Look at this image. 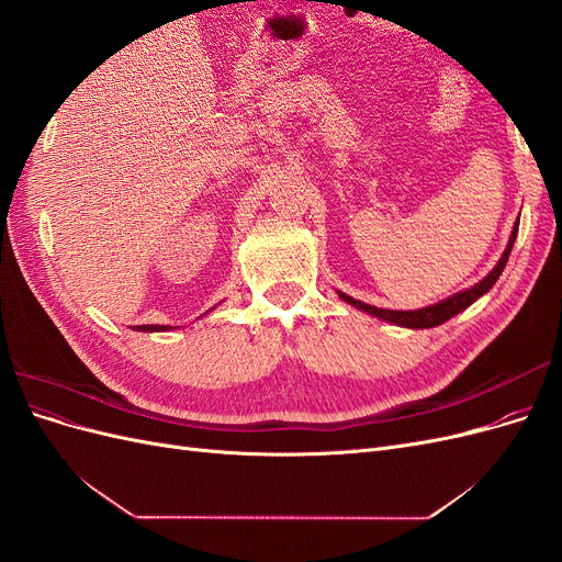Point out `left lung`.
<instances>
[{
    "label": "left lung",
    "mask_w": 562,
    "mask_h": 562,
    "mask_svg": "<svg viewBox=\"0 0 562 562\" xmlns=\"http://www.w3.org/2000/svg\"><path fill=\"white\" fill-rule=\"evenodd\" d=\"M518 223H520V220H516L514 232H512V236H508V244H506V248H504V252H502L499 262H497L495 267H492V271H490V274H487L483 281H479L475 285L467 288V291H462V293H454V295H450V297H446V300H440V302L431 304V307L411 310V312H396V310L372 307V304H366V302H361V300H353L351 295H345V293H339V291H337V295L342 297L347 304H351V307L361 310V312H366V314H370V316H375V318L394 323V326L413 328V330L436 328V326H440V323H446V321H450L452 316H457L459 312H464L467 307H471V304H473L475 300L483 297V295L490 291V288L495 285V281L499 279V274H502L506 262H508V255H512L514 241H516V236H518Z\"/></svg>",
    "instance_id": "obj_1"
}]
</instances>
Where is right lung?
<instances>
[{"mask_svg": "<svg viewBox=\"0 0 562 562\" xmlns=\"http://www.w3.org/2000/svg\"><path fill=\"white\" fill-rule=\"evenodd\" d=\"M133 330H140V333H164V330H171L168 326H135Z\"/></svg>", "mask_w": 562, "mask_h": 562, "instance_id": "add662e5", "label": "right lung"}]
</instances>
